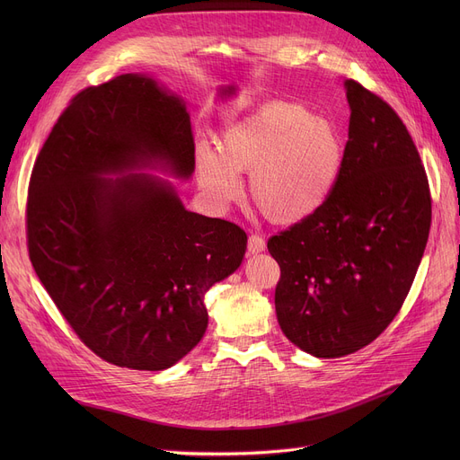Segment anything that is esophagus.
Returning <instances> with one entry per match:
<instances>
[{
	"mask_svg": "<svg viewBox=\"0 0 460 460\" xmlns=\"http://www.w3.org/2000/svg\"><path fill=\"white\" fill-rule=\"evenodd\" d=\"M264 248H267V243H264L262 236L252 234V236L248 238V252H250V253H259V252H262Z\"/></svg>",
	"mask_w": 460,
	"mask_h": 460,
	"instance_id": "esophagus-1",
	"label": "esophagus"
}]
</instances>
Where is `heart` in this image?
<instances>
[{
    "label": "heart",
    "instance_id": "heart-1",
    "mask_svg": "<svg viewBox=\"0 0 460 460\" xmlns=\"http://www.w3.org/2000/svg\"><path fill=\"white\" fill-rule=\"evenodd\" d=\"M343 141L324 119L298 104L276 102L229 127L220 155L201 145L199 181L217 203L240 193L252 175V201L274 224H296L330 199L341 175Z\"/></svg>",
    "mask_w": 460,
    "mask_h": 460
}]
</instances>
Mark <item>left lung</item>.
<instances>
[{"label": "left lung", "mask_w": 460, "mask_h": 460, "mask_svg": "<svg viewBox=\"0 0 460 460\" xmlns=\"http://www.w3.org/2000/svg\"><path fill=\"white\" fill-rule=\"evenodd\" d=\"M341 175L313 216L279 231L276 315L287 340L317 358L373 343L414 283L430 229L420 153L395 110L356 80Z\"/></svg>", "instance_id": "obj_1"}]
</instances>
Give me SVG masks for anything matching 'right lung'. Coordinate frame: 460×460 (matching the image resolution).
<instances>
[{"mask_svg":"<svg viewBox=\"0 0 460 460\" xmlns=\"http://www.w3.org/2000/svg\"><path fill=\"white\" fill-rule=\"evenodd\" d=\"M160 162L188 179L196 143L181 99L120 75L70 99L33 165V269L80 341L108 364L172 367L207 330L205 293L243 262L236 224L190 212L172 184L123 173Z\"/></svg>","mask_w":460,"mask_h":460,"instance_id":"1","label":"right lung"}]
</instances>
